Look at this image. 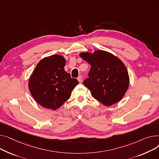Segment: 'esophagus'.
I'll return each mask as SVG.
<instances>
[{"mask_svg": "<svg viewBox=\"0 0 159 159\" xmlns=\"http://www.w3.org/2000/svg\"><path fill=\"white\" fill-rule=\"evenodd\" d=\"M78 80L79 83H81L82 82V81H83V78H82V76H78Z\"/></svg>", "mask_w": 159, "mask_h": 159, "instance_id": "1", "label": "esophagus"}]
</instances>
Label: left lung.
I'll list each match as a JSON object with an SVG mask.
<instances>
[{"mask_svg":"<svg viewBox=\"0 0 159 159\" xmlns=\"http://www.w3.org/2000/svg\"><path fill=\"white\" fill-rule=\"evenodd\" d=\"M80 57L90 65L89 78L83 81L93 98L111 106L124 97L129 78L126 67L119 58L108 52L97 50L81 52Z\"/></svg>","mask_w":159,"mask_h":159,"instance_id":"1","label":"left lung"}]
</instances>
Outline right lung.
<instances>
[{"mask_svg": "<svg viewBox=\"0 0 159 159\" xmlns=\"http://www.w3.org/2000/svg\"><path fill=\"white\" fill-rule=\"evenodd\" d=\"M65 59L61 55L45 57L37 64L28 87L33 98L44 108L57 110L70 96L79 83L64 69Z\"/></svg>", "mask_w": 159, "mask_h": 159, "instance_id": "right-lung-1", "label": "right lung"}]
</instances>
